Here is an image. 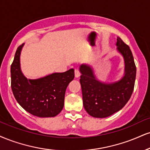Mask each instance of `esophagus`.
Returning a JSON list of instances; mask_svg holds the SVG:
<instances>
[{
  "instance_id": "obj_1",
  "label": "esophagus",
  "mask_w": 150,
  "mask_h": 150,
  "mask_svg": "<svg viewBox=\"0 0 150 150\" xmlns=\"http://www.w3.org/2000/svg\"><path fill=\"white\" fill-rule=\"evenodd\" d=\"M80 70H79L78 69H77V68H75V77H80Z\"/></svg>"
}]
</instances>
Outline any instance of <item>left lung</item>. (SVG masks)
<instances>
[{
    "instance_id": "8db88e82",
    "label": "left lung",
    "mask_w": 150,
    "mask_h": 150,
    "mask_svg": "<svg viewBox=\"0 0 150 150\" xmlns=\"http://www.w3.org/2000/svg\"><path fill=\"white\" fill-rule=\"evenodd\" d=\"M118 51L125 61V75L119 82L104 84L96 79L91 67L82 65L80 68L83 105L91 116L105 118L124 107L131 98L135 85L136 66L129 45L117 38Z\"/></svg>"
}]
</instances>
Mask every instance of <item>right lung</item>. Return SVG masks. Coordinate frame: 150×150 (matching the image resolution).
Instances as JSON below:
<instances>
[{
    "label": "right lung",
    "instance_id": "right-lung-1",
    "mask_svg": "<svg viewBox=\"0 0 150 150\" xmlns=\"http://www.w3.org/2000/svg\"><path fill=\"white\" fill-rule=\"evenodd\" d=\"M23 44L18 47L11 65V88L17 101L25 110L39 117L57 116L64 108L68 84L75 77L74 70L27 80L20 69L19 57Z\"/></svg>",
    "mask_w": 150,
    "mask_h": 150
}]
</instances>
